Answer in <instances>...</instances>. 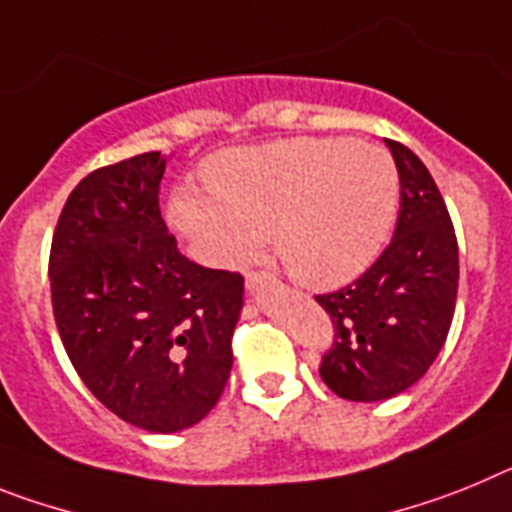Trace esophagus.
<instances>
[{"instance_id":"obj_1","label":"esophagus","mask_w":512,"mask_h":512,"mask_svg":"<svg viewBox=\"0 0 512 512\" xmlns=\"http://www.w3.org/2000/svg\"><path fill=\"white\" fill-rule=\"evenodd\" d=\"M244 281H247V288H250V291H260V288L265 286H273L275 275L265 273V270H250Z\"/></svg>"}]
</instances>
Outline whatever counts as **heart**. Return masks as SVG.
Here are the masks:
<instances>
[{
    "mask_svg": "<svg viewBox=\"0 0 512 512\" xmlns=\"http://www.w3.org/2000/svg\"><path fill=\"white\" fill-rule=\"evenodd\" d=\"M211 190L180 185L170 224L216 268H239L273 231L275 252L306 286L353 281L376 260L399 208L389 151L345 136L234 149L206 167Z\"/></svg>",
    "mask_w": 512,
    "mask_h": 512,
    "instance_id": "heart-1",
    "label": "heart"
}]
</instances>
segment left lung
<instances>
[{
	"label": "left lung",
	"mask_w": 512,
	"mask_h": 512,
	"mask_svg": "<svg viewBox=\"0 0 512 512\" xmlns=\"http://www.w3.org/2000/svg\"><path fill=\"white\" fill-rule=\"evenodd\" d=\"M386 146L402 185L394 237L361 278L314 296L332 319L319 376L353 402L389 399L425 376L459 291V244L441 190L415 151L391 139Z\"/></svg>",
	"instance_id": "left-lung-1"
}]
</instances>
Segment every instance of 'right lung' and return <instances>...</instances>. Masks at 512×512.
<instances>
[{
    "mask_svg": "<svg viewBox=\"0 0 512 512\" xmlns=\"http://www.w3.org/2000/svg\"><path fill=\"white\" fill-rule=\"evenodd\" d=\"M167 159L90 172L53 231V319L71 366L113 415L151 433L190 428L231 371L242 275L195 265L159 213Z\"/></svg>",
    "mask_w": 512,
    "mask_h": 512,
    "instance_id": "1",
    "label": "right lung"
}]
</instances>
